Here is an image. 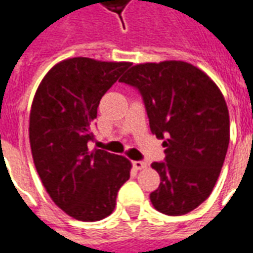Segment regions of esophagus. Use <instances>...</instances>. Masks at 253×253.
<instances>
[{"label": "esophagus", "instance_id": "1", "mask_svg": "<svg viewBox=\"0 0 253 253\" xmlns=\"http://www.w3.org/2000/svg\"><path fill=\"white\" fill-rule=\"evenodd\" d=\"M132 167L137 170L143 169V168H146V163H145V161H134V163H132Z\"/></svg>", "mask_w": 253, "mask_h": 253}]
</instances>
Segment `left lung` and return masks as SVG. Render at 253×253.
<instances>
[{
    "label": "left lung",
    "instance_id": "8db88e82",
    "mask_svg": "<svg viewBox=\"0 0 253 253\" xmlns=\"http://www.w3.org/2000/svg\"><path fill=\"white\" fill-rule=\"evenodd\" d=\"M141 93L150 130L164 139L153 163L160 186L150 194L167 215L192 211L211 194L229 146V111L207 74L181 61L132 66L119 80Z\"/></svg>",
    "mask_w": 253,
    "mask_h": 253
}]
</instances>
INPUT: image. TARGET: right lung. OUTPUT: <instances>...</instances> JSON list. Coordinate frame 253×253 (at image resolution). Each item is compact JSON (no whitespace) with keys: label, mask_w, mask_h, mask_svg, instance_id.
<instances>
[{"label":"right lung","mask_w":253,"mask_h":253,"mask_svg":"<svg viewBox=\"0 0 253 253\" xmlns=\"http://www.w3.org/2000/svg\"><path fill=\"white\" fill-rule=\"evenodd\" d=\"M131 63L70 58L42 80L30 114L36 170L54 203L78 221L93 222L114 211L131 163L89 141L101 97Z\"/></svg>","instance_id":"obj_1"}]
</instances>
